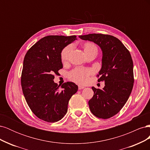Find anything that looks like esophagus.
<instances>
[{
  "label": "esophagus",
  "instance_id": "esophagus-1",
  "mask_svg": "<svg viewBox=\"0 0 150 150\" xmlns=\"http://www.w3.org/2000/svg\"><path fill=\"white\" fill-rule=\"evenodd\" d=\"M85 87H84V86H81V85H79L78 86V89H84Z\"/></svg>",
  "mask_w": 150,
  "mask_h": 150
}]
</instances>
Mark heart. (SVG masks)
<instances>
[{"label": "heart", "mask_w": 150, "mask_h": 150, "mask_svg": "<svg viewBox=\"0 0 150 150\" xmlns=\"http://www.w3.org/2000/svg\"><path fill=\"white\" fill-rule=\"evenodd\" d=\"M72 49L71 46L66 47L61 52V60L65 62L68 59V57ZM84 50L86 54L93 51H97V47L93 43L86 42L84 45ZM92 73V71L84 68H76L69 74V78L71 80L74 81L76 83L84 84L88 82L89 76Z\"/></svg>", "instance_id": "heart-1"}]
</instances>
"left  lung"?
<instances>
[{"label":"left lung","instance_id":"8db88e82","mask_svg":"<svg viewBox=\"0 0 150 150\" xmlns=\"http://www.w3.org/2000/svg\"><path fill=\"white\" fill-rule=\"evenodd\" d=\"M101 48L102 65L98 81H104L103 89L92 87L93 98L88 102L93 114L99 118L115 116L124 106L132 91L133 62L131 54L120 40L110 35L90 34L79 35Z\"/></svg>","mask_w":150,"mask_h":150}]
</instances>
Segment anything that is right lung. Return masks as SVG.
<instances>
[{
  "mask_svg": "<svg viewBox=\"0 0 150 150\" xmlns=\"http://www.w3.org/2000/svg\"><path fill=\"white\" fill-rule=\"evenodd\" d=\"M77 40L76 35H48L40 39L26 53L22 68L21 86L25 101L39 119L57 122L65 116L69 99L78 89L72 82L61 86L54 83V74L63 66L61 52Z\"/></svg>",
  "mask_w": 150,
  "mask_h": 150,
  "instance_id": "1",
  "label": "right lung"
}]
</instances>
